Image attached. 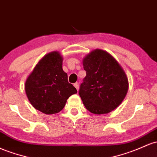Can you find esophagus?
I'll return each instance as SVG.
<instances>
[{
	"mask_svg": "<svg viewBox=\"0 0 157 157\" xmlns=\"http://www.w3.org/2000/svg\"><path fill=\"white\" fill-rule=\"evenodd\" d=\"M74 86H75V87L77 89V90L78 91L79 90V82H75V83L74 84Z\"/></svg>",
	"mask_w": 157,
	"mask_h": 157,
	"instance_id": "obj_1",
	"label": "esophagus"
}]
</instances>
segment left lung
<instances>
[{"label":"left lung","mask_w":157,"mask_h":157,"mask_svg":"<svg viewBox=\"0 0 157 157\" xmlns=\"http://www.w3.org/2000/svg\"><path fill=\"white\" fill-rule=\"evenodd\" d=\"M86 76L79 94L84 106L96 115L107 114L121 104L129 88L127 75L107 51L95 49L82 59Z\"/></svg>","instance_id":"obj_1"}]
</instances>
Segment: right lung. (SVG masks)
Returning <instances> with one entry per match:
<instances>
[{
    "instance_id": "obj_1",
    "label": "right lung",
    "mask_w": 157,
    "mask_h": 157,
    "mask_svg": "<svg viewBox=\"0 0 157 157\" xmlns=\"http://www.w3.org/2000/svg\"><path fill=\"white\" fill-rule=\"evenodd\" d=\"M63 61L59 51L48 53L39 60L25 82V90L31 105L44 114L58 113L68 98L77 92L68 82Z\"/></svg>"
}]
</instances>
